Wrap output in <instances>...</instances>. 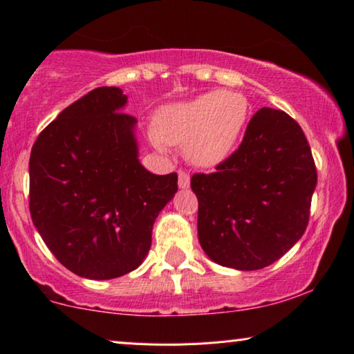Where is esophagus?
Masks as SVG:
<instances>
[{
  "instance_id": "obj_1",
  "label": "esophagus",
  "mask_w": 354,
  "mask_h": 354,
  "mask_svg": "<svg viewBox=\"0 0 354 354\" xmlns=\"http://www.w3.org/2000/svg\"><path fill=\"white\" fill-rule=\"evenodd\" d=\"M189 185H191L189 174H187L186 171L178 173V186H180V189H187Z\"/></svg>"
}]
</instances>
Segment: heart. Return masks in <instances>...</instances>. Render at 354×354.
<instances>
[{"label":"heart","mask_w":354,"mask_h":354,"mask_svg":"<svg viewBox=\"0 0 354 354\" xmlns=\"http://www.w3.org/2000/svg\"><path fill=\"white\" fill-rule=\"evenodd\" d=\"M248 97L241 93L212 89L189 101L160 109L150 138L155 149L186 147V156L201 168H216L230 158L250 120Z\"/></svg>","instance_id":"1"}]
</instances>
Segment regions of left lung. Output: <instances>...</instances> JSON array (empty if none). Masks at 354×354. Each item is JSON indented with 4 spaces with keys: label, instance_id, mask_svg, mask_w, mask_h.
I'll return each mask as SVG.
<instances>
[{
    "label": "left lung",
    "instance_id": "obj_1",
    "mask_svg": "<svg viewBox=\"0 0 354 354\" xmlns=\"http://www.w3.org/2000/svg\"><path fill=\"white\" fill-rule=\"evenodd\" d=\"M315 186L301 125L284 111L259 109L239 150L216 173L191 178L204 253L239 271L270 266L306 232Z\"/></svg>",
    "mask_w": 354,
    "mask_h": 354
}]
</instances>
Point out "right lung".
Instances as JSON below:
<instances>
[{
    "label": "right lung",
    "instance_id": "add662e5",
    "mask_svg": "<svg viewBox=\"0 0 354 354\" xmlns=\"http://www.w3.org/2000/svg\"><path fill=\"white\" fill-rule=\"evenodd\" d=\"M127 96L101 86L65 107L40 132L29 160L35 229L65 268L86 279L137 270L155 218L178 191V174H153L138 160L137 119Z\"/></svg>",
    "mask_w": 354,
    "mask_h": 354
}]
</instances>
